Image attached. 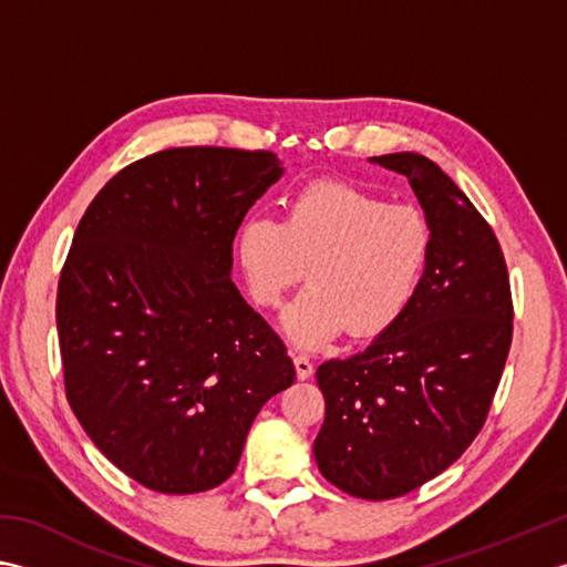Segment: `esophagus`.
Segmentation results:
<instances>
[{
  "label": "esophagus",
  "instance_id": "obj_1",
  "mask_svg": "<svg viewBox=\"0 0 567 567\" xmlns=\"http://www.w3.org/2000/svg\"><path fill=\"white\" fill-rule=\"evenodd\" d=\"M295 371H297V379L299 381H307L309 375L315 373V363L309 361L307 357H302V353H297V357H295Z\"/></svg>",
  "mask_w": 567,
  "mask_h": 567
}]
</instances>
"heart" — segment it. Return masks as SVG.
<instances>
[{
	"mask_svg": "<svg viewBox=\"0 0 567 567\" xmlns=\"http://www.w3.org/2000/svg\"><path fill=\"white\" fill-rule=\"evenodd\" d=\"M432 252L425 218L410 206L341 182L297 192L285 220L250 218L236 236V265L258 307H277L309 277L285 309L282 331L299 349L339 337H379L420 292Z\"/></svg>",
	"mask_w": 567,
	"mask_h": 567,
	"instance_id": "b5f03b06",
	"label": "heart"
}]
</instances>
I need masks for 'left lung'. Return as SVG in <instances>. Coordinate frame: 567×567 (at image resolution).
Instances as JSON below:
<instances>
[{"label":"left lung","instance_id":"obj_1","mask_svg":"<svg viewBox=\"0 0 567 567\" xmlns=\"http://www.w3.org/2000/svg\"><path fill=\"white\" fill-rule=\"evenodd\" d=\"M371 162L413 186L430 265L391 329L317 369L327 410L315 457L341 492L383 502L435 480L480 435L512 347L514 305L494 230L457 184L415 152Z\"/></svg>","mask_w":567,"mask_h":567}]
</instances>
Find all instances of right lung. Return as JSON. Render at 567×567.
<instances>
[{
    "instance_id": "right-lung-1",
    "label": "right lung",
    "mask_w": 567,
    "mask_h": 567,
    "mask_svg": "<svg viewBox=\"0 0 567 567\" xmlns=\"http://www.w3.org/2000/svg\"><path fill=\"white\" fill-rule=\"evenodd\" d=\"M282 172L262 150H164L117 172L75 228L55 297L65 395L152 492L224 484L255 415L295 383L230 280L236 230Z\"/></svg>"
}]
</instances>
